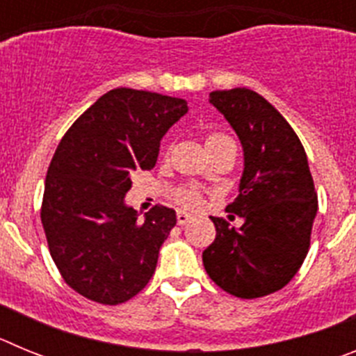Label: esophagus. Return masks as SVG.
Segmentation results:
<instances>
[{
  "instance_id": "34e87169",
  "label": "esophagus",
  "mask_w": 356,
  "mask_h": 356,
  "mask_svg": "<svg viewBox=\"0 0 356 356\" xmlns=\"http://www.w3.org/2000/svg\"><path fill=\"white\" fill-rule=\"evenodd\" d=\"M191 219H193V216H191V213L181 212V210H178V212H176V222H178V225H180V226L187 225V222L191 221Z\"/></svg>"
}]
</instances>
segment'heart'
<instances>
[{
    "label": "heart",
    "instance_id": "obj_1",
    "mask_svg": "<svg viewBox=\"0 0 356 356\" xmlns=\"http://www.w3.org/2000/svg\"><path fill=\"white\" fill-rule=\"evenodd\" d=\"M205 146L210 155H213V153L225 149V147H235V143L225 134H210L205 140ZM172 200L184 209L196 210L203 205V196H201L200 191L194 187H185V185L176 187L172 191Z\"/></svg>",
    "mask_w": 356,
    "mask_h": 356
}]
</instances>
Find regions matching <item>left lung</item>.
I'll return each instance as SVG.
<instances>
[{
  "instance_id": "left-lung-1",
  "label": "left lung",
  "mask_w": 356,
  "mask_h": 356,
  "mask_svg": "<svg viewBox=\"0 0 356 356\" xmlns=\"http://www.w3.org/2000/svg\"><path fill=\"white\" fill-rule=\"evenodd\" d=\"M210 103L244 149L238 196L226 207L244 222L235 228L222 217H210L216 238L203 251V266L217 287L254 300L284 289L300 271L310 248L317 193L300 137L271 103L246 87L213 90Z\"/></svg>"
}]
</instances>
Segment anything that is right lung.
Listing matches in <instances>:
<instances>
[{"label":"right lung","instance_id":"right-lung-1","mask_svg":"<svg viewBox=\"0 0 356 356\" xmlns=\"http://www.w3.org/2000/svg\"><path fill=\"white\" fill-rule=\"evenodd\" d=\"M185 114L180 97L119 87L85 110L56 147L40 221L62 278L87 300L124 303L155 273L176 213L155 205L140 221L124 194L135 171L155 168L160 140Z\"/></svg>","mask_w":356,"mask_h":356}]
</instances>
